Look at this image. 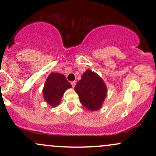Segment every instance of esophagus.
<instances>
[{
    "mask_svg": "<svg viewBox=\"0 0 156 156\" xmlns=\"http://www.w3.org/2000/svg\"><path fill=\"white\" fill-rule=\"evenodd\" d=\"M71 84H72V87H75V86H76V81L71 82Z\"/></svg>",
    "mask_w": 156,
    "mask_h": 156,
    "instance_id": "1",
    "label": "esophagus"
}]
</instances>
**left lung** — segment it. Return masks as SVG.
<instances>
[{"mask_svg":"<svg viewBox=\"0 0 156 156\" xmlns=\"http://www.w3.org/2000/svg\"><path fill=\"white\" fill-rule=\"evenodd\" d=\"M81 104L89 111L101 108L107 95L106 86L103 79L90 69H87L75 87Z\"/></svg>","mask_w":156,"mask_h":156,"instance_id":"left-lung-1","label":"left lung"}]
</instances>
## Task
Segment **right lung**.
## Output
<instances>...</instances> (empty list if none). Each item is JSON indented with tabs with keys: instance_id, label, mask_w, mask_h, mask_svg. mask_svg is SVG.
<instances>
[{
	"instance_id": "1",
	"label": "right lung",
	"mask_w": 156,
	"mask_h": 156,
	"mask_svg": "<svg viewBox=\"0 0 156 156\" xmlns=\"http://www.w3.org/2000/svg\"><path fill=\"white\" fill-rule=\"evenodd\" d=\"M72 86L66 77L60 73H51L48 77L43 88L44 99L52 107L57 106L64 92Z\"/></svg>"
}]
</instances>
